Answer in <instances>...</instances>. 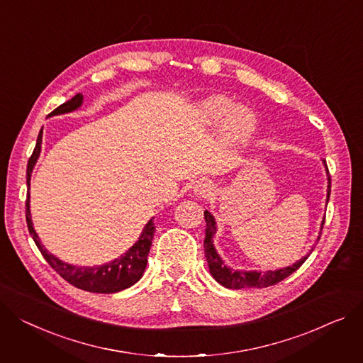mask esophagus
Wrapping results in <instances>:
<instances>
[{
    "instance_id": "esophagus-1",
    "label": "esophagus",
    "mask_w": 363,
    "mask_h": 363,
    "mask_svg": "<svg viewBox=\"0 0 363 363\" xmlns=\"http://www.w3.org/2000/svg\"><path fill=\"white\" fill-rule=\"evenodd\" d=\"M213 184L207 179H200L194 184V194L197 197H208L210 194H213Z\"/></svg>"
}]
</instances>
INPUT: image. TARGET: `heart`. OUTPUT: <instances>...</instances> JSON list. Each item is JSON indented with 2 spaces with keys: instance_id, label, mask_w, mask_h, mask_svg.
Listing matches in <instances>:
<instances>
[{
  "instance_id": "heart-1",
  "label": "heart",
  "mask_w": 363,
  "mask_h": 363,
  "mask_svg": "<svg viewBox=\"0 0 363 363\" xmlns=\"http://www.w3.org/2000/svg\"><path fill=\"white\" fill-rule=\"evenodd\" d=\"M197 113L203 123L216 125L225 121V135L232 143L247 141L257 127V116L247 106H235V102L223 94H213L197 105Z\"/></svg>"
}]
</instances>
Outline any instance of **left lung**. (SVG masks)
Listing matches in <instances>:
<instances>
[{"mask_svg":"<svg viewBox=\"0 0 363 363\" xmlns=\"http://www.w3.org/2000/svg\"><path fill=\"white\" fill-rule=\"evenodd\" d=\"M325 171H327V179H328V186H327V203L330 200V191H331V178L328 174V167L325 160H323ZM204 219H206V238H204V254H206V259L208 262V269L211 276L216 279L217 283H220L222 286L228 287V289H244V287H255V289H261V287H269L273 286L281 280H284L286 277L291 276L292 273H295L301 265L305 262V259L309 257V254L313 251V248L309 251V254H306L303 258H301L299 261H296L295 264L289 265V267L284 269H279V270H269V272H244V270H232L230 267L225 264V261L220 258V255L217 254L214 244H213V236L216 233V220L213 214L206 210L204 211ZM325 222V217L321 223V230ZM321 236V232H320ZM318 236V240H320Z\"/></svg>","mask_w":363,"mask_h":363,"instance_id":"8db88e82","label":"left lung"}]
</instances>
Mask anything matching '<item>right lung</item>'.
Wrapping results in <instances>:
<instances>
[{"label": "right lung", "mask_w": 363, "mask_h": 363, "mask_svg": "<svg viewBox=\"0 0 363 363\" xmlns=\"http://www.w3.org/2000/svg\"><path fill=\"white\" fill-rule=\"evenodd\" d=\"M82 104H83V94L77 93L74 98L60 105L57 109H54L50 113V116L72 112L77 108H80ZM40 144H42V130L39 131L35 150L28 163V171H26L28 188H30L32 171L40 155ZM26 222L36 247L39 248L40 254L48 261V264H50L51 267L69 284L82 289V291H87L93 294H115V292L124 291V289L137 283L141 279L144 270H146L147 257L152 247L153 235L156 230L153 219H150L147 225L144 226L137 242L124 255L115 258L111 262H106L102 265H94V267H79V265H71L68 262L61 261L51 252H48L45 247L40 244V239L35 232L33 223H32L30 194H28V200H26Z\"/></svg>", "instance_id": "add662e5"}]
</instances>
